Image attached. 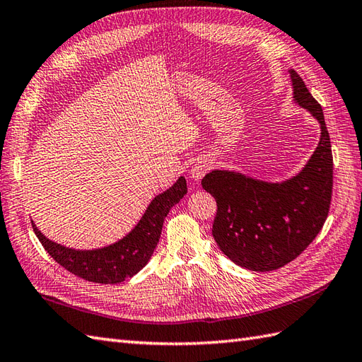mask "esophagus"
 <instances>
[{"label":"esophagus","mask_w":362,"mask_h":362,"mask_svg":"<svg viewBox=\"0 0 362 362\" xmlns=\"http://www.w3.org/2000/svg\"><path fill=\"white\" fill-rule=\"evenodd\" d=\"M209 170V163L202 160V162H196V165L191 168V177L194 180H200L204 175L208 173Z\"/></svg>","instance_id":"1"}]
</instances>
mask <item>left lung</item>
<instances>
[{
    "instance_id": "obj_1",
    "label": "left lung",
    "mask_w": 362,
    "mask_h": 362,
    "mask_svg": "<svg viewBox=\"0 0 362 362\" xmlns=\"http://www.w3.org/2000/svg\"><path fill=\"white\" fill-rule=\"evenodd\" d=\"M296 103L321 123V140L295 177L282 183L259 182L228 171H211L202 187L216 199L213 236L234 264L272 272L296 259L329 216L333 156L322 107L296 71H290Z\"/></svg>"
}]
</instances>
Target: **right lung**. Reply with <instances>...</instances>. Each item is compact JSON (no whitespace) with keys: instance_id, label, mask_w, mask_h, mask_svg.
<instances>
[{"instance_id":"1","label":"right lung","mask_w":362,"mask_h":362,"mask_svg":"<svg viewBox=\"0 0 362 362\" xmlns=\"http://www.w3.org/2000/svg\"><path fill=\"white\" fill-rule=\"evenodd\" d=\"M187 180L180 177L170 189L158 194L128 236L100 250L77 251L46 239L32 222L41 245L67 272L95 284H119L146 265L160 239L166 214L187 194Z\"/></svg>"}]
</instances>
